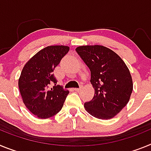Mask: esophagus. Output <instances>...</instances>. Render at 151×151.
Wrapping results in <instances>:
<instances>
[{
	"mask_svg": "<svg viewBox=\"0 0 151 151\" xmlns=\"http://www.w3.org/2000/svg\"><path fill=\"white\" fill-rule=\"evenodd\" d=\"M81 88H82V87H80L79 88H74V89H73V90L76 91H79L81 90Z\"/></svg>",
	"mask_w": 151,
	"mask_h": 151,
	"instance_id": "esophagus-1",
	"label": "esophagus"
}]
</instances>
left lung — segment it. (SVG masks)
Masks as SVG:
<instances>
[{"mask_svg": "<svg viewBox=\"0 0 151 151\" xmlns=\"http://www.w3.org/2000/svg\"><path fill=\"white\" fill-rule=\"evenodd\" d=\"M76 50L90 69L94 88L93 99L84 104L85 110L97 119L113 118L126 106L132 92L129 68L116 53L102 45L79 46Z\"/></svg>", "mask_w": 151, "mask_h": 151, "instance_id": "1", "label": "left lung"}]
</instances>
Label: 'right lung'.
<instances>
[{"instance_id": "obj_1", "label": "right lung", "mask_w": 151, "mask_h": 151, "mask_svg": "<svg viewBox=\"0 0 151 151\" xmlns=\"http://www.w3.org/2000/svg\"><path fill=\"white\" fill-rule=\"evenodd\" d=\"M69 50V47L63 45L46 47L22 69L18 82L19 92L25 106L38 118H50L63 106L69 91L57 85L54 70Z\"/></svg>"}]
</instances>
